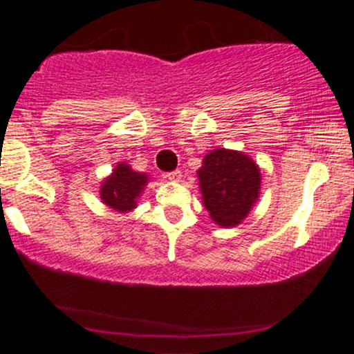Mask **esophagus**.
I'll use <instances>...</instances> for the list:
<instances>
[{"mask_svg":"<svg viewBox=\"0 0 354 354\" xmlns=\"http://www.w3.org/2000/svg\"><path fill=\"white\" fill-rule=\"evenodd\" d=\"M167 178L172 182H180L182 180V172L180 170H174V172L167 174Z\"/></svg>","mask_w":354,"mask_h":354,"instance_id":"obj_1","label":"esophagus"}]
</instances>
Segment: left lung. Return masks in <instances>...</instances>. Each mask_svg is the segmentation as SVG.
Returning <instances> with one entry per match:
<instances>
[{"mask_svg": "<svg viewBox=\"0 0 354 354\" xmlns=\"http://www.w3.org/2000/svg\"><path fill=\"white\" fill-rule=\"evenodd\" d=\"M197 177L203 207L218 227H236L259 202L260 167L245 152L214 149L203 157Z\"/></svg>", "mask_w": 354, "mask_h": 354, "instance_id": "obj_1", "label": "left lung"}]
</instances>
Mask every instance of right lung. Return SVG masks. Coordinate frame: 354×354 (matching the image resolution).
<instances>
[{"mask_svg":"<svg viewBox=\"0 0 354 354\" xmlns=\"http://www.w3.org/2000/svg\"><path fill=\"white\" fill-rule=\"evenodd\" d=\"M149 182L147 174L137 172L127 162H119L102 180L99 189L101 201L119 214H129L137 207V201Z\"/></svg>","mask_w":354,"mask_h":354,"instance_id":"1","label":"right lung"}]
</instances>
